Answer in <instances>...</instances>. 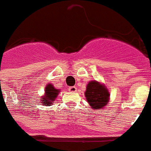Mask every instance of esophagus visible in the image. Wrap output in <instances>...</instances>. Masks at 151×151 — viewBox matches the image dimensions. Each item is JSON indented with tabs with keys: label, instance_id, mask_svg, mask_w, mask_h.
Listing matches in <instances>:
<instances>
[{
	"label": "esophagus",
	"instance_id": "obj_1",
	"mask_svg": "<svg viewBox=\"0 0 151 151\" xmlns=\"http://www.w3.org/2000/svg\"><path fill=\"white\" fill-rule=\"evenodd\" d=\"M68 89H69V91H71V92H76V87H69V88Z\"/></svg>",
	"mask_w": 151,
	"mask_h": 151
}]
</instances>
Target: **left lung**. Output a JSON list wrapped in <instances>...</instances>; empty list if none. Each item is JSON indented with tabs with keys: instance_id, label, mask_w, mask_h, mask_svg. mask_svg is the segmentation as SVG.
<instances>
[{
	"instance_id": "1",
	"label": "left lung",
	"mask_w": 151,
	"mask_h": 151,
	"mask_svg": "<svg viewBox=\"0 0 151 151\" xmlns=\"http://www.w3.org/2000/svg\"><path fill=\"white\" fill-rule=\"evenodd\" d=\"M85 97L93 109H102L109 101V93L104 85L96 81H91L88 83Z\"/></svg>"
}]
</instances>
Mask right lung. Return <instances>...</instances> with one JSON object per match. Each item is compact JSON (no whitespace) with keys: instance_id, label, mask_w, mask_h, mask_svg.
<instances>
[{"instance_id":"right-lung-1","label":"right lung","mask_w":151,"mask_h":151,"mask_svg":"<svg viewBox=\"0 0 151 151\" xmlns=\"http://www.w3.org/2000/svg\"><path fill=\"white\" fill-rule=\"evenodd\" d=\"M59 90L58 89H55L54 88L52 84H48L47 87H46V90H45V96L42 97V104H47V105H50V103L55 100V98L57 97V95L59 94Z\"/></svg>"}]
</instances>
